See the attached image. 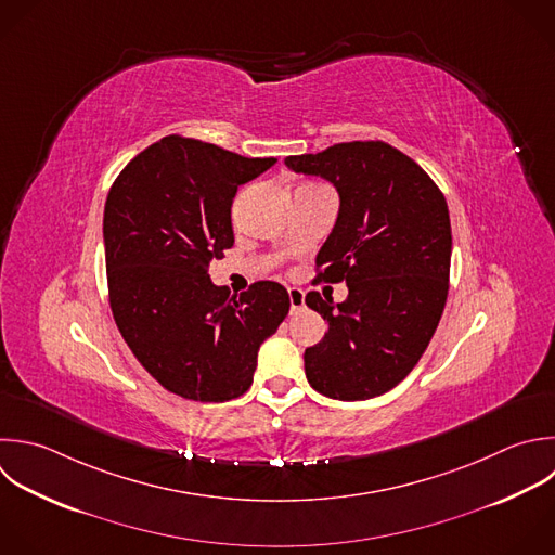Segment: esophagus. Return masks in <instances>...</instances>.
Listing matches in <instances>:
<instances>
[{
    "label": "esophagus",
    "instance_id": "1",
    "mask_svg": "<svg viewBox=\"0 0 555 555\" xmlns=\"http://www.w3.org/2000/svg\"><path fill=\"white\" fill-rule=\"evenodd\" d=\"M288 299H291V312H299L306 306V295L301 288H288Z\"/></svg>",
    "mask_w": 555,
    "mask_h": 555
}]
</instances>
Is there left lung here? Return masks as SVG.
<instances>
[{"label": "left lung", "mask_w": 555, "mask_h": 555, "mask_svg": "<svg viewBox=\"0 0 555 555\" xmlns=\"http://www.w3.org/2000/svg\"><path fill=\"white\" fill-rule=\"evenodd\" d=\"M284 163L332 182L340 197L317 254V280L345 282L349 295L336 306L317 291L306 295L308 308L327 321L323 340L304 353L306 377L340 401L384 395L416 366L444 310V195L412 158L382 141L338 143Z\"/></svg>", "instance_id": "1"}]
</instances>
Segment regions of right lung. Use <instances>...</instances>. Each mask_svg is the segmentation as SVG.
I'll list each match as a JSON object with an SVG mask.
<instances>
[{"label":"right lung","mask_w":555,"mask_h":555,"mask_svg":"<svg viewBox=\"0 0 555 555\" xmlns=\"http://www.w3.org/2000/svg\"><path fill=\"white\" fill-rule=\"evenodd\" d=\"M275 158L165 137L132 158L104 208L115 323L145 371L193 401H230L254 382L260 345L286 319L278 282L230 295L208 267L234 245L232 202Z\"/></svg>","instance_id":"add662e5"}]
</instances>
